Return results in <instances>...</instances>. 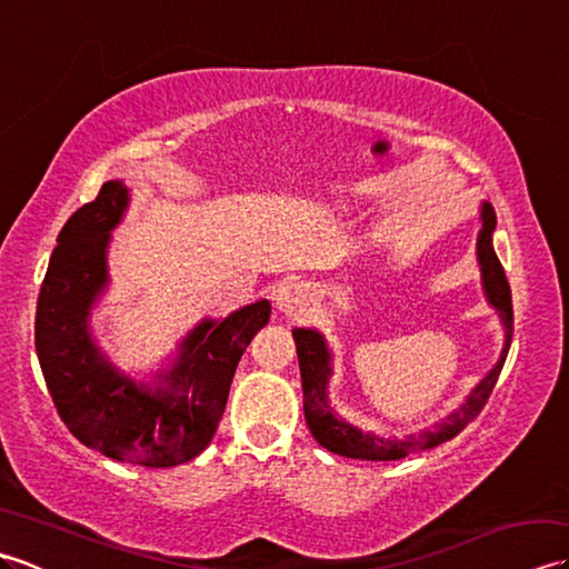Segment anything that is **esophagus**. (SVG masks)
<instances>
[{
	"instance_id": "obj_1",
	"label": "esophagus",
	"mask_w": 569,
	"mask_h": 569,
	"mask_svg": "<svg viewBox=\"0 0 569 569\" xmlns=\"http://www.w3.org/2000/svg\"><path fill=\"white\" fill-rule=\"evenodd\" d=\"M310 303H312V296H310L306 283L286 281L276 291V308L281 310L286 318H291V320L303 318L306 312L310 310Z\"/></svg>"
}]
</instances>
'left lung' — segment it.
<instances>
[{
	"mask_svg": "<svg viewBox=\"0 0 569 569\" xmlns=\"http://www.w3.org/2000/svg\"><path fill=\"white\" fill-rule=\"evenodd\" d=\"M493 229H497V212L489 202H481V229L477 237V259H479V271H481V286H485V296L489 306L499 312L503 322L506 340L501 357L485 379H481L475 391L469 393L462 408L455 410V413L445 422H438L432 430H422L418 438L416 435H408L406 440H391V438H379L373 432H361L359 428L349 426L347 420L335 413L328 401V383L332 377V352L325 337L318 330H306L296 328L293 340L298 349V365H300V381H303V410L308 428L325 450L342 457H355V459H373V462H389V459H401L420 450H430V447L452 440L455 435L462 432L471 420H475L481 408L487 406L493 386L499 381V373L503 369L506 355H509L511 347V335H513V306H511V286L506 281L503 266L493 251L491 237Z\"/></svg>",
	"mask_w": 569,
	"mask_h": 569,
	"instance_id": "1",
	"label": "left lung"
}]
</instances>
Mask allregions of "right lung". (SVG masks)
Masks as SVG:
<instances>
[{
	"label": "right lung",
	"instance_id": "1",
	"mask_svg": "<svg viewBox=\"0 0 569 569\" xmlns=\"http://www.w3.org/2000/svg\"><path fill=\"white\" fill-rule=\"evenodd\" d=\"M127 204L122 180H107L60 229L36 306V355L60 420L82 445L117 462L176 467L210 445L234 369L269 322L271 303L257 300L224 320L198 322L153 386L127 377L100 352L88 325L110 281L107 247Z\"/></svg>",
	"mask_w": 569,
	"mask_h": 569
}]
</instances>
